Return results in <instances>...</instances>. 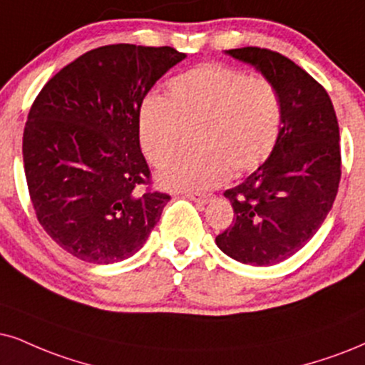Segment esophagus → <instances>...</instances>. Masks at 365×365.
Listing matches in <instances>:
<instances>
[{"instance_id":"1","label":"esophagus","mask_w":365,"mask_h":365,"mask_svg":"<svg viewBox=\"0 0 365 365\" xmlns=\"http://www.w3.org/2000/svg\"><path fill=\"white\" fill-rule=\"evenodd\" d=\"M185 195L190 198V200L197 202V204H202V205L209 204L212 198H214V195H212V193H200V192H187Z\"/></svg>"}]
</instances>
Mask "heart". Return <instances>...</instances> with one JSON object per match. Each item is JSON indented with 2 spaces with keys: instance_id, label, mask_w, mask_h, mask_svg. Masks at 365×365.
<instances>
[{
  "instance_id": "obj_1",
  "label": "heart",
  "mask_w": 365,
  "mask_h": 365,
  "mask_svg": "<svg viewBox=\"0 0 365 365\" xmlns=\"http://www.w3.org/2000/svg\"><path fill=\"white\" fill-rule=\"evenodd\" d=\"M281 101L273 82L224 63H202L168 82V99L150 94L138 114V135L150 163L170 158L192 129L195 150L163 165L156 180L167 190L217 187L252 172L273 153Z\"/></svg>"
}]
</instances>
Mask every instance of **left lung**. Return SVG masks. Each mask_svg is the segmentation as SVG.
I'll return each instance as SVG.
<instances>
[{"mask_svg": "<svg viewBox=\"0 0 365 365\" xmlns=\"http://www.w3.org/2000/svg\"><path fill=\"white\" fill-rule=\"evenodd\" d=\"M273 82L281 128L264 163L224 192L234 220L215 244L244 264L273 266L298 252L324 224L340 182V133L327 91L293 60L267 48L225 50Z\"/></svg>", "mask_w": 365, "mask_h": 365, "instance_id": "obj_1", "label": "left lung"}]
</instances>
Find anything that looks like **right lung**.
Here are the masks:
<instances>
[{"label": "right lung", "mask_w": 365, "mask_h": 365, "mask_svg": "<svg viewBox=\"0 0 365 365\" xmlns=\"http://www.w3.org/2000/svg\"><path fill=\"white\" fill-rule=\"evenodd\" d=\"M172 47L106 45L55 73L31 106L23 165L36 219L72 256L110 264L140 251L168 204L151 183L138 114Z\"/></svg>", "instance_id": "obj_1"}]
</instances>
